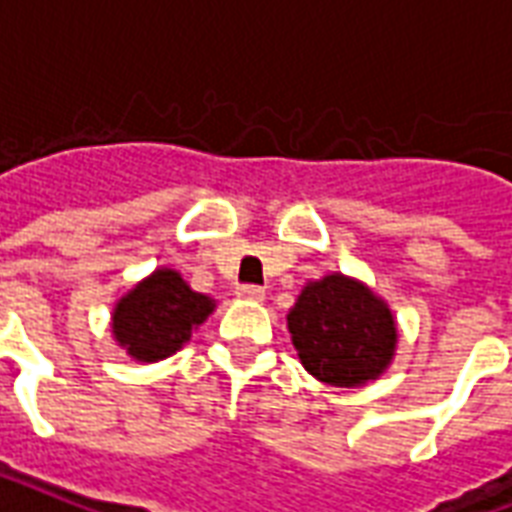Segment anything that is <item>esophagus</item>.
Instances as JSON below:
<instances>
[{"label":"esophagus","instance_id":"obj_1","mask_svg":"<svg viewBox=\"0 0 512 512\" xmlns=\"http://www.w3.org/2000/svg\"><path fill=\"white\" fill-rule=\"evenodd\" d=\"M236 295L244 300H263L265 290L263 287H257V284H241V287H236Z\"/></svg>","mask_w":512,"mask_h":512}]
</instances>
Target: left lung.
Segmentation results:
<instances>
[{
  "instance_id": "obj_1",
  "label": "left lung",
  "mask_w": 512,
  "mask_h": 512,
  "mask_svg": "<svg viewBox=\"0 0 512 512\" xmlns=\"http://www.w3.org/2000/svg\"><path fill=\"white\" fill-rule=\"evenodd\" d=\"M287 327L303 368L330 386L376 381L397 349L389 306L343 273L308 282L287 314Z\"/></svg>"
}]
</instances>
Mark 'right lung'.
<instances>
[{
    "instance_id": "1",
    "label": "right lung",
    "mask_w": 512,
    "mask_h": 512,
    "mask_svg": "<svg viewBox=\"0 0 512 512\" xmlns=\"http://www.w3.org/2000/svg\"><path fill=\"white\" fill-rule=\"evenodd\" d=\"M212 311L209 295L190 290L174 268H158L117 300L112 335L136 362H158L177 354Z\"/></svg>"
}]
</instances>
